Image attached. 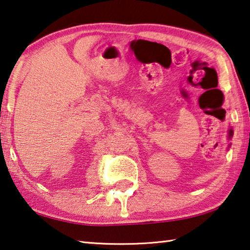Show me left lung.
<instances>
[{"mask_svg": "<svg viewBox=\"0 0 250 250\" xmlns=\"http://www.w3.org/2000/svg\"><path fill=\"white\" fill-rule=\"evenodd\" d=\"M232 134H234V131H232V129H229V132H228V138H231L232 137ZM229 146H230V145H229ZM229 146H228V149H229Z\"/></svg>", "mask_w": 250, "mask_h": 250, "instance_id": "obj_1", "label": "left lung"}]
</instances>
